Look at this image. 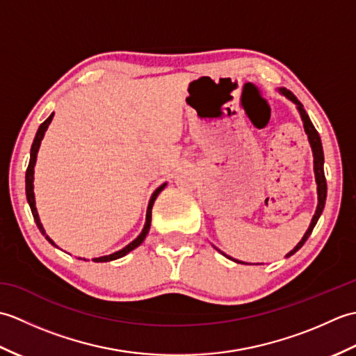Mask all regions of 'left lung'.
I'll return each mask as SVG.
<instances>
[{"label":"left lung","mask_w":356,"mask_h":356,"mask_svg":"<svg viewBox=\"0 0 356 356\" xmlns=\"http://www.w3.org/2000/svg\"><path fill=\"white\" fill-rule=\"evenodd\" d=\"M282 93H283L286 97H289V99H291L292 102L297 104L298 111H300V115H301V119H303L305 131H306V134H307V139H309V143H311V148H312V153H314V171H315L316 185H318V205H316V211H315V216H314L312 222H311V226H309V229L306 231V234L303 236V238H301L300 243H298L297 246H295L289 254L286 255V257H289V255L297 252L298 249L306 243V240H307L309 236H311V234H312L316 222H318V218H320V216H321V213H323V209H324V203H326L327 184H326V177H324V170H323L324 154H323V145H321V139H320L318 131L315 130L314 124L311 122V119H309L306 110L303 108V104H301V102L297 99V96H295L292 92H289V90H286V88H282ZM223 255H225V254H223ZM228 259H231V257H228ZM231 260H234V259H231ZM234 261H237V260H234ZM237 263H241V261H237ZM245 264H246V263H245Z\"/></svg>","instance_id":"obj_1"}]
</instances>
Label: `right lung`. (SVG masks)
Segmentation results:
<instances>
[{
  "label": "right lung",
  "instance_id": "1",
  "mask_svg": "<svg viewBox=\"0 0 356 356\" xmlns=\"http://www.w3.org/2000/svg\"><path fill=\"white\" fill-rule=\"evenodd\" d=\"M53 115L55 113H51V115L44 120V122L40 125V128H38L36 131V136H35V140L32 143V149H30V162H29V166H27V171H26V195H27V202L30 205V209H32V214H33V218L36 222V226L38 229L41 231L42 236H45V238H47L51 245H55L53 241L49 238L47 234H45L42 225L40 222V217H38V213H36V207H35V194H33V166H35V162H36V154H38V149H40V145H41V140L44 138V133L45 130H47L49 124L51 122L53 119ZM165 188V184L162 186H159L157 190L153 193V195H151L149 199V203H148V209H147V222H145V226H143L142 232L139 234V237L133 240L130 245H127L124 249H120V251L115 252V254H110V255H105V257H99V259H93V261H97V263H104V261H111V260H116V259H120V257H124L125 254H128L130 251H133L134 248H138L143 240H145L147 234L149 231V225H151V209H153V205H154V200L159 195V193H161Z\"/></svg>",
  "mask_w": 356,
  "mask_h": 356
}]
</instances>
